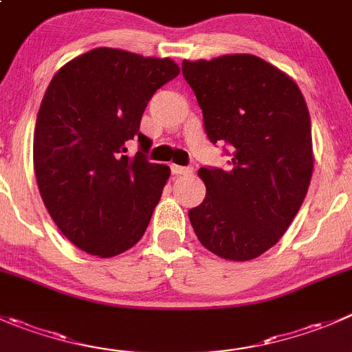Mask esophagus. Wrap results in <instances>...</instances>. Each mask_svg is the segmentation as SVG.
<instances>
[{"label":"esophagus","instance_id":"34e87169","mask_svg":"<svg viewBox=\"0 0 352 352\" xmlns=\"http://www.w3.org/2000/svg\"><path fill=\"white\" fill-rule=\"evenodd\" d=\"M172 173L173 175H190V173H192V168H190V166L172 165Z\"/></svg>","mask_w":352,"mask_h":352}]
</instances>
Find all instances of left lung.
<instances>
[{"label": "left lung", "mask_w": 352, "mask_h": 352, "mask_svg": "<svg viewBox=\"0 0 352 352\" xmlns=\"http://www.w3.org/2000/svg\"><path fill=\"white\" fill-rule=\"evenodd\" d=\"M182 74L208 139L232 146L230 168L197 172L206 196L189 210L190 225L213 254L249 261L280 241L308 192V104L294 78L254 54L184 60Z\"/></svg>", "instance_id": "obj_1"}]
</instances>
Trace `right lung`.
<instances>
[{"instance_id": "obj_1", "label": "right lung", "mask_w": 352, "mask_h": 352, "mask_svg": "<svg viewBox=\"0 0 352 352\" xmlns=\"http://www.w3.org/2000/svg\"><path fill=\"white\" fill-rule=\"evenodd\" d=\"M172 58L96 47L65 63L41 101L34 172L47 213L84 252L111 258L138 244L170 177L139 132L148 101L177 77ZM142 151L127 157L126 142Z\"/></svg>"}]
</instances>
